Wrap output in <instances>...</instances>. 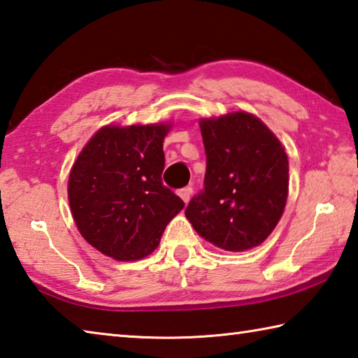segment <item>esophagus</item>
<instances>
[{"label":"esophagus","mask_w":358,"mask_h":358,"mask_svg":"<svg viewBox=\"0 0 358 358\" xmlns=\"http://www.w3.org/2000/svg\"><path fill=\"white\" fill-rule=\"evenodd\" d=\"M178 196L181 197V200L185 201V203H187V201H189V199H191V196H192V187L191 186L183 187V189L178 191Z\"/></svg>","instance_id":"esophagus-1"}]
</instances>
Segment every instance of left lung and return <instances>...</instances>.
Masks as SVG:
<instances>
[{"mask_svg": "<svg viewBox=\"0 0 358 358\" xmlns=\"http://www.w3.org/2000/svg\"><path fill=\"white\" fill-rule=\"evenodd\" d=\"M200 131L205 187L189 201L186 217L220 249L249 250L271 235L287 205V152L258 117L244 111L201 119Z\"/></svg>", "mask_w": 358, "mask_h": 358, "instance_id": "left-lung-1", "label": "left lung"}]
</instances>
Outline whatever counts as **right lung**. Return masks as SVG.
<instances>
[{"instance_id": "add662e5", "label": "right lung", "mask_w": 358, "mask_h": 358, "mask_svg": "<svg viewBox=\"0 0 358 358\" xmlns=\"http://www.w3.org/2000/svg\"><path fill=\"white\" fill-rule=\"evenodd\" d=\"M169 123L106 125L76 158L69 177L71 216L86 241L119 262L157 249L183 200L162 185Z\"/></svg>"}]
</instances>
